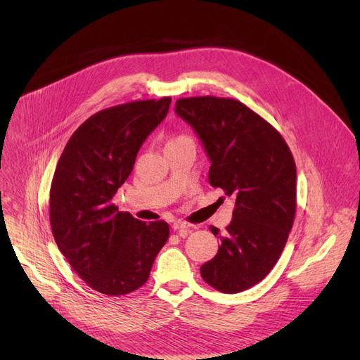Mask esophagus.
Wrapping results in <instances>:
<instances>
[{"mask_svg":"<svg viewBox=\"0 0 360 360\" xmlns=\"http://www.w3.org/2000/svg\"><path fill=\"white\" fill-rule=\"evenodd\" d=\"M172 229L176 231V232H179V233L184 236V235H188V233H189L191 225H188L186 222H175V224L172 225Z\"/></svg>","mask_w":360,"mask_h":360,"instance_id":"1","label":"esophagus"}]
</instances>
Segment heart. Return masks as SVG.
<instances>
[{"mask_svg": "<svg viewBox=\"0 0 360 360\" xmlns=\"http://www.w3.org/2000/svg\"><path fill=\"white\" fill-rule=\"evenodd\" d=\"M182 139H188L186 136H176V138H172L168 143H174V142H178V141H182Z\"/></svg>", "mask_w": 360, "mask_h": 360, "instance_id": "1", "label": "heart"}]
</instances>
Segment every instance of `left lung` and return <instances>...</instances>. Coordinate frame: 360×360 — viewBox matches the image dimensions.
I'll return each instance as SVG.
<instances>
[{"label": "left lung", "instance_id": "8db88e82", "mask_svg": "<svg viewBox=\"0 0 360 360\" xmlns=\"http://www.w3.org/2000/svg\"><path fill=\"white\" fill-rule=\"evenodd\" d=\"M176 114L198 134L211 160L210 184L233 195L235 210L215 258L200 276L224 293L259 283L285 248L296 212V165L282 135L240 101L181 98Z\"/></svg>", "mask_w": 360, "mask_h": 360}]
</instances>
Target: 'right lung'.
Segmentation results:
<instances>
[{"mask_svg":"<svg viewBox=\"0 0 360 360\" xmlns=\"http://www.w3.org/2000/svg\"><path fill=\"white\" fill-rule=\"evenodd\" d=\"M171 101H134L94 114L72 134L57 164L51 229L68 264L96 292L118 296L141 288L168 240L165 221L146 224L120 212L112 198Z\"/></svg>","mask_w":360,"mask_h":360,"instance_id":"1","label":"right lung"}]
</instances>
